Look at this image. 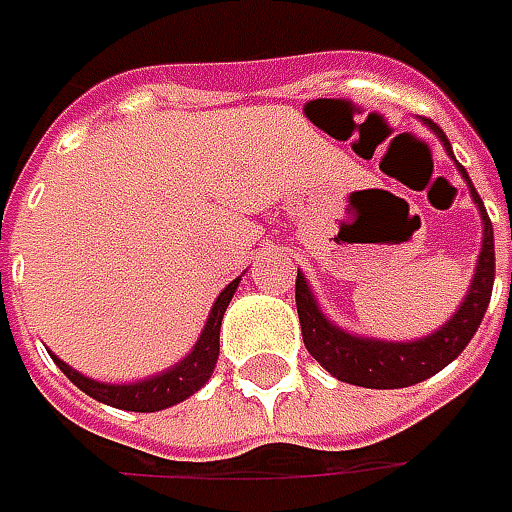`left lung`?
Listing matches in <instances>:
<instances>
[{"mask_svg": "<svg viewBox=\"0 0 512 512\" xmlns=\"http://www.w3.org/2000/svg\"><path fill=\"white\" fill-rule=\"evenodd\" d=\"M424 125L442 139L444 150L453 156V148H450L444 130L430 119H424ZM456 168L467 179L473 202L482 210V253H479V265H476V273H473V282H470V290L464 296L462 307L436 333L416 339V342H382V339L353 336L342 327L327 322L325 313L319 310L310 287H307L305 276L296 273V310H299L307 353L322 364L330 376H336L339 382L373 387V390H393V387L419 384L453 362L482 325L484 310L490 305V293H493V279H496L493 225H490V216H487V210H484L482 199H479L476 187L470 182L467 170L459 162H456Z\"/></svg>", "mask_w": 512, "mask_h": 512, "instance_id": "8db88e82", "label": "left lung"}]
</instances>
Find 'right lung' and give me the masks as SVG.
I'll return each mask as SVG.
<instances>
[{
    "label": "right lung",
    "mask_w": 512,
    "mask_h": 512,
    "mask_svg": "<svg viewBox=\"0 0 512 512\" xmlns=\"http://www.w3.org/2000/svg\"><path fill=\"white\" fill-rule=\"evenodd\" d=\"M239 287V279H233L230 285L219 293L216 305L207 316V325L199 336V342L193 344V350L187 353L185 359L179 364H173L165 373H156L145 382H130V384H105L96 382L82 376L79 370H73L70 364L62 359H56L53 353V362L56 367L68 376L70 382L76 384L82 393H88L90 399L96 402L110 404V407H119V410H133V413H156V410H165L170 404L185 402L187 396H193L202 384L210 379L216 359H219V330H222V316H225L227 305L233 299Z\"/></svg>",
    "instance_id": "1"
}]
</instances>
